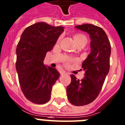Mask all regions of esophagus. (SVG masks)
I'll use <instances>...</instances> for the list:
<instances>
[{
	"label": "esophagus",
	"mask_w": 125,
	"mask_h": 125,
	"mask_svg": "<svg viewBox=\"0 0 125 125\" xmlns=\"http://www.w3.org/2000/svg\"><path fill=\"white\" fill-rule=\"evenodd\" d=\"M65 74H67V73H66L65 71H60V75H65Z\"/></svg>",
	"instance_id": "obj_1"
}]
</instances>
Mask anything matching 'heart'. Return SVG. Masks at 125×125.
<instances>
[{
    "label": "heart",
    "instance_id": "heart-1",
    "mask_svg": "<svg viewBox=\"0 0 125 125\" xmlns=\"http://www.w3.org/2000/svg\"><path fill=\"white\" fill-rule=\"evenodd\" d=\"M74 39L75 42H76L77 45H85L86 43H87V37H86L84 34H75L74 36ZM60 38H59V40H58V42H60Z\"/></svg>",
    "mask_w": 125,
    "mask_h": 125
}]
</instances>
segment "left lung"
Masks as SVG:
<instances>
[{
  "instance_id": "obj_1",
  "label": "left lung",
  "mask_w": 125,
  "mask_h": 125,
  "mask_svg": "<svg viewBox=\"0 0 125 125\" xmlns=\"http://www.w3.org/2000/svg\"><path fill=\"white\" fill-rule=\"evenodd\" d=\"M75 27L89 34L91 52L82 63V68L85 71V77L80 81L74 74L71 75V82L66 91L70 103L83 106L92 103L102 89L110 69L111 46L108 36L101 27L90 24Z\"/></svg>"
}]
</instances>
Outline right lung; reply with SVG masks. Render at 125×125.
Instances as JSON below:
<instances>
[{
  "label": "right lung",
  "instance_id": "right-lung-1",
  "mask_svg": "<svg viewBox=\"0 0 125 125\" xmlns=\"http://www.w3.org/2000/svg\"><path fill=\"white\" fill-rule=\"evenodd\" d=\"M63 29L38 22L26 27L21 35L16 50V69L23 94L33 103L48 102L52 86L59 78L57 70L45 66L43 60Z\"/></svg>",
  "mask_w": 125,
  "mask_h": 125
}]
</instances>
